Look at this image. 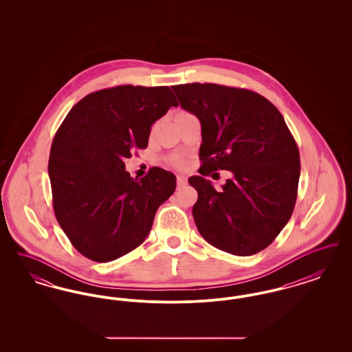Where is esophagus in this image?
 <instances>
[{"label":"esophagus","instance_id":"34e87169","mask_svg":"<svg viewBox=\"0 0 352 352\" xmlns=\"http://www.w3.org/2000/svg\"><path fill=\"white\" fill-rule=\"evenodd\" d=\"M186 184H187V179H186L184 177H181V175L177 177V186H178V188L182 187V186H184Z\"/></svg>","mask_w":352,"mask_h":352}]
</instances>
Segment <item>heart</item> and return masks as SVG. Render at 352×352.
<instances>
[{
	"instance_id": "heart-1",
	"label": "heart",
	"mask_w": 352,
	"mask_h": 352,
	"mask_svg": "<svg viewBox=\"0 0 352 352\" xmlns=\"http://www.w3.org/2000/svg\"><path fill=\"white\" fill-rule=\"evenodd\" d=\"M188 115H190V113L186 112V111H178V112L174 113V121H177V120H179V118H186V116H188ZM168 162L171 166H174V168H182L184 166V158H182V157H178V155L170 157L168 160Z\"/></svg>"
}]
</instances>
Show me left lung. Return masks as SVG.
Returning a JSON list of instances; mask_svg holds the SVG:
<instances>
[{
  "mask_svg": "<svg viewBox=\"0 0 352 352\" xmlns=\"http://www.w3.org/2000/svg\"><path fill=\"white\" fill-rule=\"evenodd\" d=\"M181 107L199 118V173L192 217L207 243L236 256L265 250L293 214L300 151L280 111L264 96L214 83L173 85ZM230 169L219 192L204 177Z\"/></svg>",
  "mask_w": 352,
  "mask_h": 352,
  "instance_id": "8db88e82",
  "label": "left lung"
}]
</instances>
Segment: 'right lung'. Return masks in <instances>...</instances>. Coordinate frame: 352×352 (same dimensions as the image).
I'll return each mask as SVG.
<instances>
[{
	"mask_svg": "<svg viewBox=\"0 0 352 352\" xmlns=\"http://www.w3.org/2000/svg\"><path fill=\"white\" fill-rule=\"evenodd\" d=\"M177 105L165 85H118L87 95L56 131L49 160L54 212L87 258L108 263L133 251L175 191L173 173L151 168L134 179L124 160L148 148L151 125Z\"/></svg>",
	"mask_w": 352,
	"mask_h": 352,
	"instance_id": "add662e5",
	"label": "right lung"
}]
</instances>
